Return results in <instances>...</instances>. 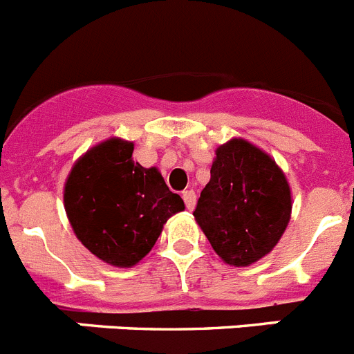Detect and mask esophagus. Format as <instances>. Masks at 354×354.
Instances as JSON below:
<instances>
[{"label":"esophagus","mask_w":354,"mask_h":354,"mask_svg":"<svg viewBox=\"0 0 354 354\" xmlns=\"http://www.w3.org/2000/svg\"><path fill=\"white\" fill-rule=\"evenodd\" d=\"M183 198H184V204H186L187 211H193L196 205V195L193 189H187V192L183 193Z\"/></svg>","instance_id":"obj_1"}]
</instances>
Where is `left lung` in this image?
I'll return each instance as SVG.
<instances>
[{"label":"left lung","mask_w":354,"mask_h":354,"mask_svg":"<svg viewBox=\"0 0 354 354\" xmlns=\"http://www.w3.org/2000/svg\"><path fill=\"white\" fill-rule=\"evenodd\" d=\"M290 212V186L268 152L243 138L216 149L211 180L193 216L225 264L245 268L266 257L286 232Z\"/></svg>","instance_id":"8db88e82"}]
</instances>
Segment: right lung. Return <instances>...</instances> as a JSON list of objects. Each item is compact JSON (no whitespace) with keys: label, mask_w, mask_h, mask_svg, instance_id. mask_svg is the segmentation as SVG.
Masks as SVG:
<instances>
[{"label":"right lung","mask_w":354,"mask_h":354,"mask_svg":"<svg viewBox=\"0 0 354 354\" xmlns=\"http://www.w3.org/2000/svg\"><path fill=\"white\" fill-rule=\"evenodd\" d=\"M134 143L113 136L74 162L64 205L81 245L115 268H133L156 245L167 223L184 211L156 167L133 161Z\"/></svg>","instance_id":"1"}]
</instances>
